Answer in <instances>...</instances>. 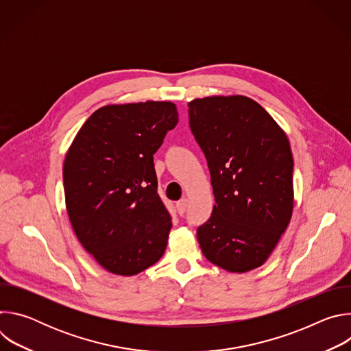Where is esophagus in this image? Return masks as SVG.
Here are the masks:
<instances>
[{
	"mask_svg": "<svg viewBox=\"0 0 351 351\" xmlns=\"http://www.w3.org/2000/svg\"><path fill=\"white\" fill-rule=\"evenodd\" d=\"M187 204H189V199L187 198H182V199H179V202L176 203V210H178L179 215H183L186 213Z\"/></svg>",
	"mask_w": 351,
	"mask_h": 351,
	"instance_id": "obj_1",
	"label": "esophagus"
}]
</instances>
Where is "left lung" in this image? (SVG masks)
I'll return each instance as SVG.
<instances>
[{
  "mask_svg": "<svg viewBox=\"0 0 351 351\" xmlns=\"http://www.w3.org/2000/svg\"><path fill=\"white\" fill-rule=\"evenodd\" d=\"M190 129L207 158L215 204L197 229L206 258L228 272L261 267L287 229L293 156L276 121L245 95L189 103Z\"/></svg>",
  "mask_w": 351,
  "mask_h": 351,
  "instance_id": "obj_1",
  "label": "left lung"
}]
</instances>
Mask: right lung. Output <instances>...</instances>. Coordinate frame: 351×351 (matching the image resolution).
<instances>
[{
    "label": "right lung",
    "mask_w": 351,
    "mask_h": 351,
    "mask_svg": "<svg viewBox=\"0 0 351 351\" xmlns=\"http://www.w3.org/2000/svg\"><path fill=\"white\" fill-rule=\"evenodd\" d=\"M171 101L108 104L76 133L64 161L68 215L79 241L111 274L137 275L165 253L172 221L153 156L178 123Z\"/></svg>",
    "instance_id": "right-lung-1"
}]
</instances>
